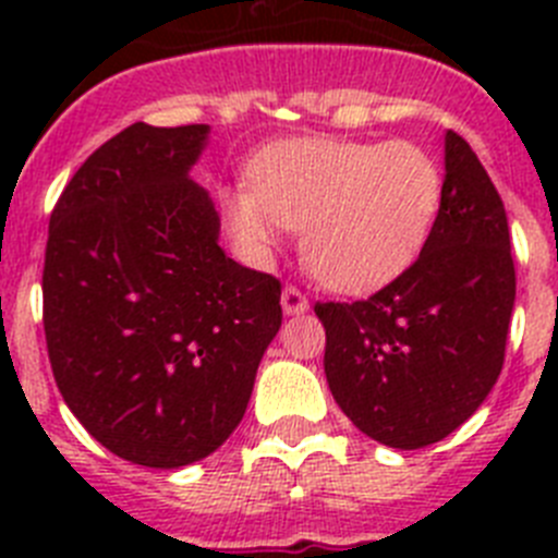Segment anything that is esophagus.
I'll return each instance as SVG.
<instances>
[{
  "instance_id": "obj_1",
  "label": "esophagus",
  "mask_w": 558,
  "mask_h": 558,
  "mask_svg": "<svg viewBox=\"0 0 558 558\" xmlns=\"http://www.w3.org/2000/svg\"><path fill=\"white\" fill-rule=\"evenodd\" d=\"M282 310L284 315H302L310 310V302L307 295L302 293V290L295 288V284H288V288L282 290Z\"/></svg>"
}]
</instances>
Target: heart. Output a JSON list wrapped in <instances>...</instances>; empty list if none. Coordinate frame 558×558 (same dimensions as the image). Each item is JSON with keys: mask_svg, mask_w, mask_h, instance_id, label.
<instances>
[{"mask_svg": "<svg viewBox=\"0 0 558 558\" xmlns=\"http://www.w3.org/2000/svg\"><path fill=\"white\" fill-rule=\"evenodd\" d=\"M251 190L223 195L240 248L265 259L284 229H302V254L340 293L386 288L413 265L441 209L445 175L416 142L293 140L263 150Z\"/></svg>", "mask_w": 558, "mask_h": 558, "instance_id": "heart-1", "label": "heart"}]
</instances>
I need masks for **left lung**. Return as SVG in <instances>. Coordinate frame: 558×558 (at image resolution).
I'll return each instance as SVG.
<instances>
[{"instance_id": "left-lung-1", "label": "left lung", "mask_w": 558, "mask_h": 558, "mask_svg": "<svg viewBox=\"0 0 558 558\" xmlns=\"http://www.w3.org/2000/svg\"><path fill=\"white\" fill-rule=\"evenodd\" d=\"M514 293L500 195L475 150L447 131L441 209L416 263L363 302L315 304L340 411L397 450L450 436L500 377Z\"/></svg>"}]
</instances>
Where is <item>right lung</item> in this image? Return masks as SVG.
Wrapping results in <instances>:
<instances>
[{
	"mask_svg": "<svg viewBox=\"0 0 558 558\" xmlns=\"http://www.w3.org/2000/svg\"><path fill=\"white\" fill-rule=\"evenodd\" d=\"M209 125L133 122L61 192L44 256V335L58 391L113 456L179 470L218 450L282 327V284L218 245L190 179Z\"/></svg>",
	"mask_w": 558,
	"mask_h": 558,
	"instance_id": "obj_1",
	"label": "right lung"
}]
</instances>
